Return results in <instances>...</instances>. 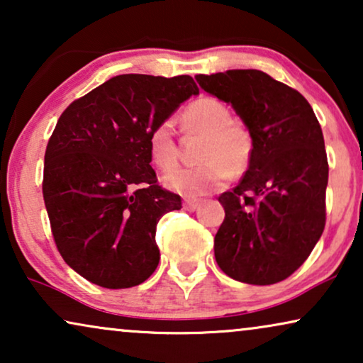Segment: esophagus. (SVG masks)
Listing matches in <instances>:
<instances>
[{
  "instance_id": "esophagus-1",
  "label": "esophagus",
  "mask_w": 363,
  "mask_h": 363,
  "mask_svg": "<svg viewBox=\"0 0 363 363\" xmlns=\"http://www.w3.org/2000/svg\"><path fill=\"white\" fill-rule=\"evenodd\" d=\"M198 205H200V201L193 200V198H185V200H183V208H185L186 211H195Z\"/></svg>"
}]
</instances>
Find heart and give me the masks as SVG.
Listing matches in <instances>:
<instances>
[{
	"label": "heart",
	"mask_w": 363,
	"mask_h": 363,
	"mask_svg": "<svg viewBox=\"0 0 363 363\" xmlns=\"http://www.w3.org/2000/svg\"><path fill=\"white\" fill-rule=\"evenodd\" d=\"M186 132L203 137L195 168L178 165V148L172 123L160 122L148 135V152L158 170L172 172L163 177V185L188 196L206 195L220 190L228 177H241L251 165L255 140L245 123L233 121L230 107L215 97H200L182 113Z\"/></svg>",
	"instance_id": "obj_1"
}]
</instances>
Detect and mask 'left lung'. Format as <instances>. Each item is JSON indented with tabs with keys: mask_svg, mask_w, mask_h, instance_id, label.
I'll list each match as a JSON object with an SVG mask.
<instances>
[{
	"mask_svg": "<svg viewBox=\"0 0 363 363\" xmlns=\"http://www.w3.org/2000/svg\"><path fill=\"white\" fill-rule=\"evenodd\" d=\"M195 79L231 104L255 140L240 185L218 198L225 208L215 236L218 266L246 284L284 281L304 264L325 226L329 163L319 121L302 94L262 71Z\"/></svg>",
	"mask_w": 363,
	"mask_h": 363,
	"instance_id": "1",
	"label": "left lung"
}]
</instances>
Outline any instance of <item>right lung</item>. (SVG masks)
Returning <instances> with one entry per match:
<instances>
[{
    "label": "right lung",
    "mask_w": 363,
    "mask_h": 363,
    "mask_svg": "<svg viewBox=\"0 0 363 363\" xmlns=\"http://www.w3.org/2000/svg\"><path fill=\"white\" fill-rule=\"evenodd\" d=\"M198 92L190 76L122 74L59 117L43 196L57 251L92 284L125 289L157 269V223L182 198L157 183L148 135Z\"/></svg>",
    "instance_id": "right-lung-1"
}]
</instances>
